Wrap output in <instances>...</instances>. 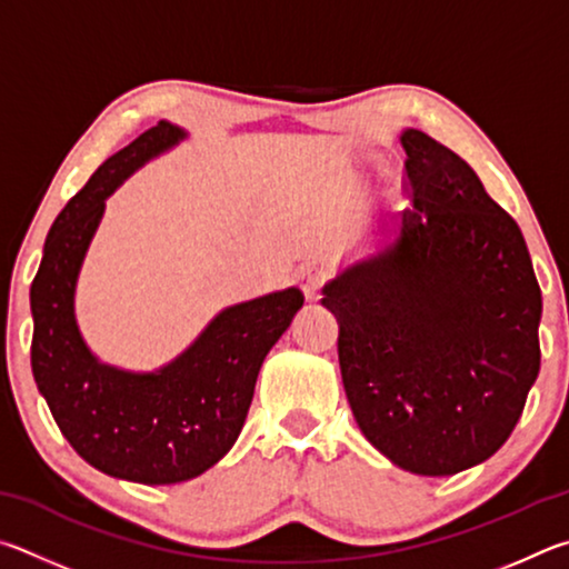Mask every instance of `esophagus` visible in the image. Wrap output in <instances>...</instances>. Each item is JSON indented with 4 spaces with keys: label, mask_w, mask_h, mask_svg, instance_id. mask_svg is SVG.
Instances as JSON below:
<instances>
[{
    "label": "esophagus",
    "mask_w": 569,
    "mask_h": 569,
    "mask_svg": "<svg viewBox=\"0 0 569 569\" xmlns=\"http://www.w3.org/2000/svg\"><path fill=\"white\" fill-rule=\"evenodd\" d=\"M327 282H330V269L325 264H307L300 272V287L307 300H315Z\"/></svg>",
    "instance_id": "esophagus-1"
}]
</instances>
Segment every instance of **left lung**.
<instances>
[{"label": "left lung", "mask_w": 569, "mask_h": 569, "mask_svg": "<svg viewBox=\"0 0 569 569\" xmlns=\"http://www.w3.org/2000/svg\"><path fill=\"white\" fill-rule=\"evenodd\" d=\"M400 239L325 290L362 435L402 470L455 475L512 435L540 375L542 292L515 219L475 169L420 129L402 134Z\"/></svg>", "instance_id": "obj_1"}]
</instances>
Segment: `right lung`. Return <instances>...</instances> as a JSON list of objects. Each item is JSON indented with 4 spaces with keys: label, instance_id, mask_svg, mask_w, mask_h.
Here are the masks:
<instances>
[{
    "label": "right lung",
    "instance_id": "add662e5",
    "mask_svg": "<svg viewBox=\"0 0 569 569\" xmlns=\"http://www.w3.org/2000/svg\"><path fill=\"white\" fill-rule=\"evenodd\" d=\"M182 137V129L159 122L99 164L57 214L29 290L32 372L57 427L99 472L142 485L192 480L222 460L242 432L259 367L305 302L292 287L229 307L154 375L99 365L87 350L72 297L104 197Z\"/></svg>",
    "mask_w": 569,
    "mask_h": 569
}]
</instances>
